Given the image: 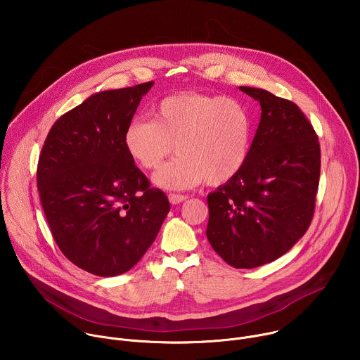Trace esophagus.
<instances>
[{
    "label": "esophagus",
    "mask_w": 360,
    "mask_h": 360,
    "mask_svg": "<svg viewBox=\"0 0 360 360\" xmlns=\"http://www.w3.org/2000/svg\"><path fill=\"white\" fill-rule=\"evenodd\" d=\"M186 198H188L186 195H181V193H169V195H168V199H169V202H171L172 205H178V203L184 202Z\"/></svg>",
    "instance_id": "esophagus-1"
}]
</instances>
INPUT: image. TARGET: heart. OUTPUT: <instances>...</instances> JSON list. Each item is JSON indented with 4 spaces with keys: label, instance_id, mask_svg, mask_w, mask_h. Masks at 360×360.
Instances as JSON below:
<instances>
[{
    "label": "heart",
    "instance_id": "heart-1",
    "mask_svg": "<svg viewBox=\"0 0 360 360\" xmlns=\"http://www.w3.org/2000/svg\"><path fill=\"white\" fill-rule=\"evenodd\" d=\"M253 121L243 102L224 95L179 92L162 98L152 120H132L124 132L129 157L145 169L158 168L175 150L179 153L153 175L164 189H191L200 182L218 186L245 167Z\"/></svg>",
    "mask_w": 360,
    "mask_h": 360
}]
</instances>
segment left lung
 Segmentation results:
<instances>
[{
    "mask_svg": "<svg viewBox=\"0 0 360 360\" xmlns=\"http://www.w3.org/2000/svg\"><path fill=\"white\" fill-rule=\"evenodd\" d=\"M239 89L259 101L261 121L242 171L208 195L207 236L228 265L252 269L281 258L309 228L321 146L292 101L261 88Z\"/></svg>",
    "mask_w": 360,
    "mask_h": 360,
    "instance_id": "left-lung-1",
    "label": "left lung"
}]
</instances>
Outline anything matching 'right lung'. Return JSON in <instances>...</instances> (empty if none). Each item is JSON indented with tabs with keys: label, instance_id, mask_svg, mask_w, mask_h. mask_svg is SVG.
I'll list each match as a JSON object with an SVG mask.
<instances>
[{
	"label": "right lung",
	"instance_id": "obj_1",
	"mask_svg": "<svg viewBox=\"0 0 360 360\" xmlns=\"http://www.w3.org/2000/svg\"><path fill=\"white\" fill-rule=\"evenodd\" d=\"M152 85L91 95L56 121L41 149L37 186L51 233L74 265L96 276L134 268L171 210L124 145Z\"/></svg>",
	"mask_w": 360,
	"mask_h": 360
}]
</instances>
